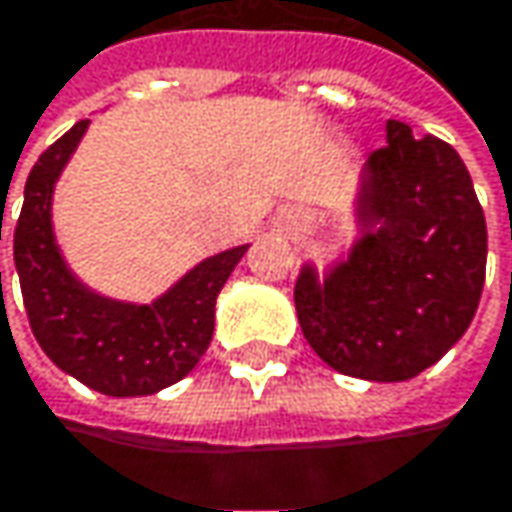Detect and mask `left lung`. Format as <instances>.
<instances>
[{"mask_svg":"<svg viewBox=\"0 0 512 512\" xmlns=\"http://www.w3.org/2000/svg\"><path fill=\"white\" fill-rule=\"evenodd\" d=\"M351 216L357 237L322 269L304 260L296 313L331 369L410 381L475 319L487 272V222L460 155L390 119L387 146L363 163Z\"/></svg>","mask_w":512,"mask_h":512,"instance_id":"8db88e82","label":"left lung"}]
</instances>
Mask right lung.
I'll return each mask as SVG.
<instances>
[{
    "label": "right lung",
    "instance_id": "right-lung-1",
    "mask_svg": "<svg viewBox=\"0 0 512 512\" xmlns=\"http://www.w3.org/2000/svg\"><path fill=\"white\" fill-rule=\"evenodd\" d=\"M87 128L90 119L75 122L28 172L14 231L25 313L46 357L84 387L114 398L161 393L190 375L208 351L216 296L249 243L205 257L149 304L87 287L64 260L52 222L55 184Z\"/></svg>",
    "mask_w": 512,
    "mask_h": 512
}]
</instances>
